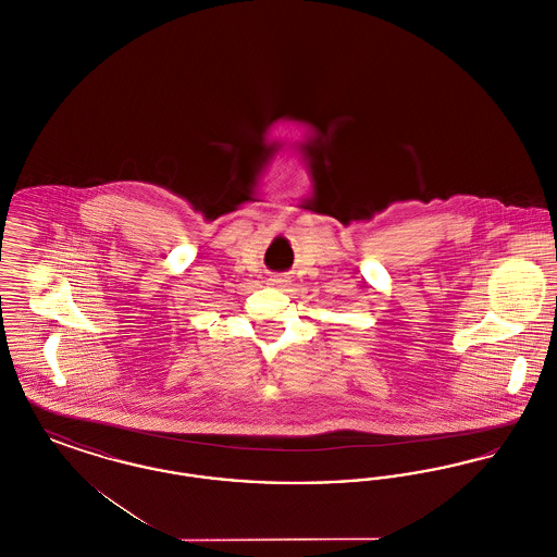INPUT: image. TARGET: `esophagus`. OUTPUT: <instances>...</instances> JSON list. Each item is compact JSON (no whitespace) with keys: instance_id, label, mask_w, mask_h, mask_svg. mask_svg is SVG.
Masks as SVG:
<instances>
[{"instance_id":"obj_1","label":"esophagus","mask_w":557,"mask_h":557,"mask_svg":"<svg viewBox=\"0 0 557 557\" xmlns=\"http://www.w3.org/2000/svg\"><path fill=\"white\" fill-rule=\"evenodd\" d=\"M286 282H290V277H288V275H286V273H280V275H273V277H271V280H269V284H271V286H284V284H286Z\"/></svg>"}]
</instances>
